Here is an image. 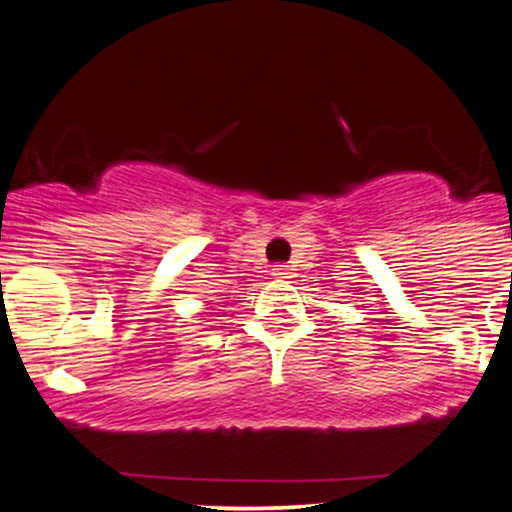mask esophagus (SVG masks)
I'll return each instance as SVG.
<instances>
[{"mask_svg": "<svg viewBox=\"0 0 512 512\" xmlns=\"http://www.w3.org/2000/svg\"><path fill=\"white\" fill-rule=\"evenodd\" d=\"M272 276H274L276 281H289L291 276H293V272H291L289 264H276V267L272 269Z\"/></svg>", "mask_w": 512, "mask_h": 512, "instance_id": "obj_1", "label": "esophagus"}]
</instances>
